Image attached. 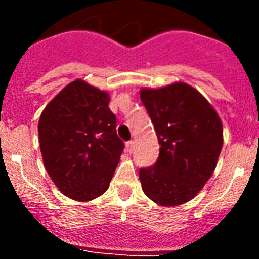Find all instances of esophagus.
<instances>
[{"label":"esophagus","mask_w":259,"mask_h":259,"mask_svg":"<svg viewBox=\"0 0 259 259\" xmlns=\"http://www.w3.org/2000/svg\"><path fill=\"white\" fill-rule=\"evenodd\" d=\"M134 148H135L134 141H128V143H125V149H127L128 153L134 152Z\"/></svg>","instance_id":"esophagus-1"}]
</instances>
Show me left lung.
Wrapping results in <instances>:
<instances>
[{
	"label": "left lung",
	"mask_w": 259,
	"mask_h": 259,
	"mask_svg": "<svg viewBox=\"0 0 259 259\" xmlns=\"http://www.w3.org/2000/svg\"><path fill=\"white\" fill-rule=\"evenodd\" d=\"M159 143L154 166L139 172L144 193L161 206H179L197 196L214 172L223 146L218 113L187 83L141 88Z\"/></svg>",
	"instance_id": "1"
}]
</instances>
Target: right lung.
I'll list each match as a JSON object with an SVG mask.
<instances>
[{
	"label": "right lung",
	"instance_id": "right-lung-1",
	"mask_svg": "<svg viewBox=\"0 0 259 259\" xmlns=\"http://www.w3.org/2000/svg\"><path fill=\"white\" fill-rule=\"evenodd\" d=\"M109 102V93L76 79L40 115L38 139L45 170L71 200L85 202L104 194L124 149Z\"/></svg>",
	"mask_w": 259,
	"mask_h": 259
}]
</instances>
